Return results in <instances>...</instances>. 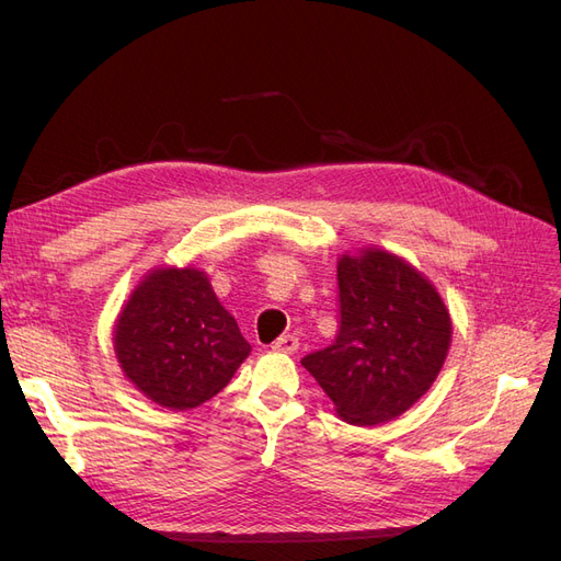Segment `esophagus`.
Returning a JSON list of instances; mask_svg holds the SVG:
<instances>
[{"label":"esophagus","mask_w":561,"mask_h":561,"mask_svg":"<svg viewBox=\"0 0 561 561\" xmlns=\"http://www.w3.org/2000/svg\"><path fill=\"white\" fill-rule=\"evenodd\" d=\"M274 351H280V353H295L299 348V339L295 334H283L278 336L274 346H271Z\"/></svg>","instance_id":"esophagus-1"}]
</instances>
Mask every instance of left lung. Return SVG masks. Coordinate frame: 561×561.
Returning <instances> with one entry per match:
<instances>
[{
	"label": "left lung",
	"mask_w": 561,
	"mask_h": 561,
	"mask_svg": "<svg viewBox=\"0 0 561 561\" xmlns=\"http://www.w3.org/2000/svg\"><path fill=\"white\" fill-rule=\"evenodd\" d=\"M339 332L301 365L353 426H377L426 393L445 365L451 318L421 271L367 248L336 262Z\"/></svg>",
	"instance_id": "obj_1"
}]
</instances>
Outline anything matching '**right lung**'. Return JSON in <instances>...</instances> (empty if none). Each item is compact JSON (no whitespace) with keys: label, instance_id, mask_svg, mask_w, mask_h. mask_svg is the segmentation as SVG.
Returning a JSON list of instances; mask_svg holds the SVG:
<instances>
[{"label":"right lung","instance_id":"right-lung-1","mask_svg":"<svg viewBox=\"0 0 561 561\" xmlns=\"http://www.w3.org/2000/svg\"><path fill=\"white\" fill-rule=\"evenodd\" d=\"M124 375L151 402L194 410L222 390L250 355L233 316L198 268H154L114 325Z\"/></svg>","mask_w":561,"mask_h":561}]
</instances>
